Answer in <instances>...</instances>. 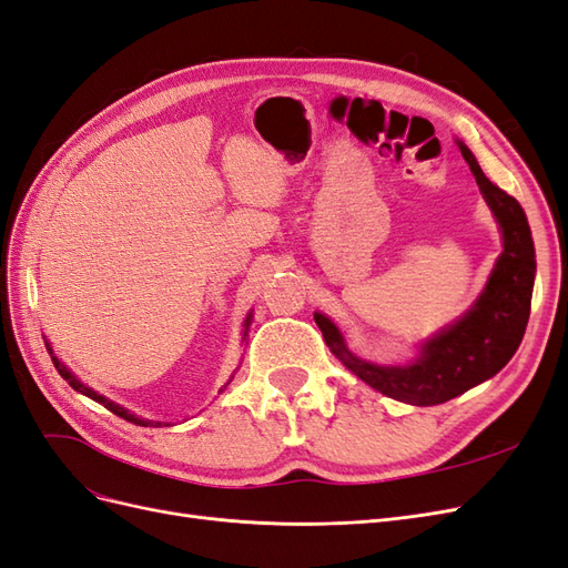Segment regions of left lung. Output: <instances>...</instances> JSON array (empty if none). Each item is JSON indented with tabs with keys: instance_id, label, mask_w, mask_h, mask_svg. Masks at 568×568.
I'll use <instances>...</instances> for the list:
<instances>
[{
	"instance_id": "obj_1",
	"label": "left lung",
	"mask_w": 568,
	"mask_h": 568,
	"mask_svg": "<svg viewBox=\"0 0 568 568\" xmlns=\"http://www.w3.org/2000/svg\"><path fill=\"white\" fill-rule=\"evenodd\" d=\"M457 146L503 232V253L469 311L419 343L417 357L405 365H376L353 355L338 326L315 313L326 346L343 365L374 390L417 407L448 403L509 363L526 332L536 280V248L519 201L484 175L467 144L457 140Z\"/></svg>"
}]
</instances>
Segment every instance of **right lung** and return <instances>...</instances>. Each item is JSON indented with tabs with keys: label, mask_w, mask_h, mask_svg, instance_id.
<instances>
[{
	"label": "right lung",
	"mask_w": 568,
	"mask_h": 568,
	"mask_svg": "<svg viewBox=\"0 0 568 568\" xmlns=\"http://www.w3.org/2000/svg\"><path fill=\"white\" fill-rule=\"evenodd\" d=\"M251 322H253V311L246 315V320H244V329H242V343H246V336H248V329H251ZM44 346H47V351H49V355H51V363H54V367L59 369V374L63 376V379L68 382V386H73L78 393H82V395H88V398H92L94 403H99V405H104L106 409H111L113 415H118V417H123V419H128V422H132V424H136V426H170L168 422H151V419H142V417H136V415H132L130 409H125L123 405H118V403H113V400H109L106 395H101V393H97L94 388H90V386H84L78 376L68 369L61 359L54 355V351H51V343L49 341H44ZM234 379V374L230 376V382ZM227 382V384H230ZM227 384H225V388H227ZM222 390V388H220Z\"/></svg>",
	"instance_id": "obj_1"
}]
</instances>
